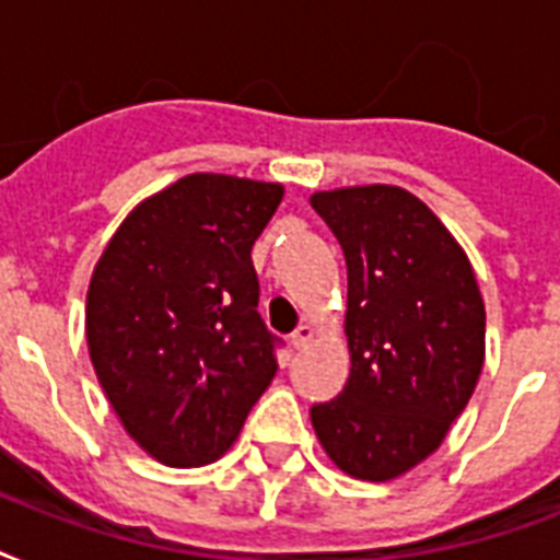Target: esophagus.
Masks as SVG:
<instances>
[{
    "label": "esophagus",
    "instance_id": "esophagus-1",
    "mask_svg": "<svg viewBox=\"0 0 560 560\" xmlns=\"http://www.w3.org/2000/svg\"><path fill=\"white\" fill-rule=\"evenodd\" d=\"M311 325H299L296 331L290 334V346H293V349L296 351H302L307 346V342H311Z\"/></svg>",
    "mask_w": 560,
    "mask_h": 560
}]
</instances>
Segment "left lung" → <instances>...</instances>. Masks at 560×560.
<instances>
[{
  "label": "left lung",
  "instance_id": "8db88e82",
  "mask_svg": "<svg viewBox=\"0 0 560 560\" xmlns=\"http://www.w3.org/2000/svg\"><path fill=\"white\" fill-rule=\"evenodd\" d=\"M311 206L349 270L351 372L311 421L334 465L386 482L442 444L486 358V305L442 220L398 186L319 191Z\"/></svg>",
  "mask_w": 560,
  "mask_h": 560
}]
</instances>
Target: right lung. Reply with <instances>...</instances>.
Masks as SVG:
<instances>
[{
    "mask_svg": "<svg viewBox=\"0 0 560 560\" xmlns=\"http://www.w3.org/2000/svg\"><path fill=\"white\" fill-rule=\"evenodd\" d=\"M284 188L191 174L144 200L92 272L86 342L101 389L153 459L191 468L235 442L276 377L249 253Z\"/></svg>",
    "mask_w": 560,
    "mask_h": 560,
    "instance_id": "1",
    "label": "right lung"
}]
</instances>
